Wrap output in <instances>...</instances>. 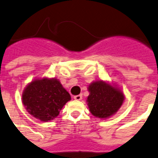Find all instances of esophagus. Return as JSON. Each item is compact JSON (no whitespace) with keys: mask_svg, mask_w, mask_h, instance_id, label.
Masks as SVG:
<instances>
[{"mask_svg":"<svg viewBox=\"0 0 158 158\" xmlns=\"http://www.w3.org/2000/svg\"><path fill=\"white\" fill-rule=\"evenodd\" d=\"M73 98L75 100H77V101H80V100H81V98H82V95L81 94L76 95V96H74Z\"/></svg>","mask_w":158,"mask_h":158,"instance_id":"1","label":"esophagus"}]
</instances>
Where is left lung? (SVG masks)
Here are the masks:
<instances>
[{
	"mask_svg": "<svg viewBox=\"0 0 158 158\" xmlns=\"http://www.w3.org/2000/svg\"><path fill=\"white\" fill-rule=\"evenodd\" d=\"M89 95L87 98L91 114L100 118L111 116L119 109L124 100L123 94L110 85L98 81L89 86Z\"/></svg>",
	"mask_w": 158,
	"mask_h": 158,
	"instance_id": "obj_1",
	"label": "left lung"
}]
</instances>
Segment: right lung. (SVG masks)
<instances>
[{
	"label": "right lung",
	"mask_w": 158,
	"mask_h": 158,
	"mask_svg": "<svg viewBox=\"0 0 158 158\" xmlns=\"http://www.w3.org/2000/svg\"><path fill=\"white\" fill-rule=\"evenodd\" d=\"M71 96L56 79L43 78L31 82L23 93V102L31 115L41 121L52 120Z\"/></svg>",
	"instance_id": "obj_1"
}]
</instances>
